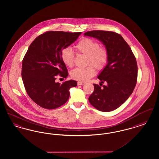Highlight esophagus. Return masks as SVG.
Wrapping results in <instances>:
<instances>
[{"mask_svg":"<svg viewBox=\"0 0 159 159\" xmlns=\"http://www.w3.org/2000/svg\"><path fill=\"white\" fill-rule=\"evenodd\" d=\"M84 84V82H77L78 85H83Z\"/></svg>","mask_w":159,"mask_h":159,"instance_id":"obj_1","label":"esophagus"}]
</instances>
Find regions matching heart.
Listing matches in <instances>:
<instances>
[{
	"label": "heart",
	"instance_id": "b5f03b06",
	"mask_svg": "<svg viewBox=\"0 0 159 159\" xmlns=\"http://www.w3.org/2000/svg\"><path fill=\"white\" fill-rule=\"evenodd\" d=\"M76 51L87 56L86 64L90 65L85 68H76L71 73V77L76 80L85 82L95 75V70H102L108 60V52L106 48L100 46L98 42L91 38L81 39L75 46ZM63 63L68 67H72L75 64V53L70 48L63 49L61 53ZM92 65L93 67L90 66Z\"/></svg>",
	"mask_w": 159,
	"mask_h": 159
}]
</instances>
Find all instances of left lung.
Here are the masks:
<instances>
[{"mask_svg": "<svg viewBox=\"0 0 159 159\" xmlns=\"http://www.w3.org/2000/svg\"><path fill=\"white\" fill-rule=\"evenodd\" d=\"M84 36L98 39L108 52L107 64L98 76L101 83L105 82L107 85L101 88V85L93 84L94 91L89 97V101L101 111H111L128 99L136 86V58L130 46L119 34L93 30L86 32Z\"/></svg>", "mask_w": 159, "mask_h": 159, "instance_id": "8db88e82", "label": "left lung"}]
</instances>
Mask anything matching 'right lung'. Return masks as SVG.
Here are the masks:
<instances>
[{
    "label": "right lung",
    "mask_w": 159,
    "mask_h": 159,
    "mask_svg": "<svg viewBox=\"0 0 159 159\" xmlns=\"http://www.w3.org/2000/svg\"><path fill=\"white\" fill-rule=\"evenodd\" d=\"M81 32L50 31L42 34L31 43L23 58L21 76L25 89L35 103L46 109H55L64 104L69 90L77 83L70 80L55 82L56 76H68L61 53L74 43Z\"/></svg>",
    "instance_id": "right-lung-1"
}]
</instances>
